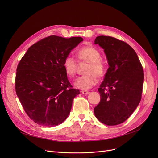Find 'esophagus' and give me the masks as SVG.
<instances>
[{
  "mask_svg": "<svg viewBox=\"0 0 158 158\" xmlns=\"http://www.w3.org/2000/svg\"><path fill=\"white\" fill-rule=\"evenodd\" d=\"M81 93L82 94H84V95H88L90 92H88V91H86V90H82V91H81Z\"/></svg>",
  "mask_w": 158,
  "mask_h": 158,
  "instance_id": "esophagus-1",
  "label": "esophagus"
}]
</instances>
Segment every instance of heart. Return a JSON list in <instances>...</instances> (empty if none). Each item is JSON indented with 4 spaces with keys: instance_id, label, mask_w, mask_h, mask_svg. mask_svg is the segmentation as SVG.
Returning a JSON list of instances; mask_svg holds the SVG:
<instances>
[{
    "instance_id": "1",
    "label": "heart",
    "mask_w": 158,
    "mask_h": 158,
    "mask_svg": "<svg viewBox=\"0 0 158 158\" xmlns=\"http://www.w3.org/2000/svg\"><path fill=\"white\" fill-rule=\"evenodd\" d=\"M79 60L89 63L85 71V76L78 77L73 85L81 89H88L97 84V76L102 77L106 72L105 62L100 58L101 53L98 50L92 45H86L77 52ZM63 66L68 76L73 77L76 73L77 61L72 56L65 57Z\"/></svg>"
}]
</instances>
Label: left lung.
I'll return each instance as SVG.
<instances>
[{
	"instance_id": "left-lung-1",
	"label": "left lung",
	"mask_w": 158,
	"mask_h": 158,
	"mask_svg": "<svg viewBox=\"0 0 158 158\" xmlns=\"http://www.w3.org/2000/svg\"><path fill=\"white\" fill-rule=\"evenodd\" d=\"M95 44L104 49L109 68L98 89L101 101L94 113L106 125H118L135 111L142 98L143 67L135 50L123 41L99 36Z\"/></svg>"
}]
</instances>
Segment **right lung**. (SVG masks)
<instances>
[{
	"label": "right lung",
	"instance_id": "right-lung-1",
	"mask_svg": "<svg viewBox=\"0 0 158 158\" xmlns=\"http://www.w3.org/2000/svg\"><path fill=\"white\" fill-rule=\"evenodd\" d=\"M81 37L50 36L33 44L20 61L15 89L29 117L43 126H56L70 112L72 101L79 94L73 88L63 63Z\"/></svg>",
	"mask_w": 158,
	"mask_h": 158
}]
</instances>
